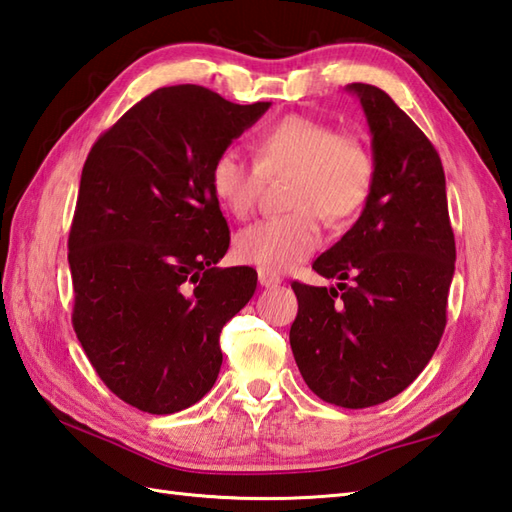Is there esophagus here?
<instances>
[{
  "mask_svg": "<svg viewBox=\"0 0 512 512\" xmlns=\"http://www.w3.org/2000/svg\"><path fill=\"white\" fill-rule=\"evenodd\" d=\"M257 279H259V284H262L264 288H277L281 284V277L279 275L270 273V270H264V268L257 270Z\"/></svg>",
  "mask_w": 512,
  "mask_h": 512,
  "instance_id": "obj_1",
  "label": "esophagus"
}]
</instances>
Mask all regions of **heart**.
Segmentation results:
<instances>
[{
	"label": "heart",
	"instance_id": "obj_1",
	"mask_svg": "<svg viewBox=\"0 0 512 512\" xmlns=\"http://www.w3.org/2000/svg\"><path fill=\"white\" fill-rule=\"evenodd\" d=\"M255 165L226 147L209 167V187L220 209L235 220L253 213L262 178L290 171V213L242 228L233 239L237 262L284 273L321 246L323 211L330 220L352 217L374 182V158L361 140L317 118L292 114L262 129L253 140Z\"/></svg>",
	"mask_w": 512,
	"mask_h": 512
}]
</instances>
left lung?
<instances>
[{"mask_svg":"<svg viewBox=\"0 0 512 512\" xmlns=\"http://www.w3.org/2000/svg\"><path fill=\"white\" fill-rule=\"evenodd\" d=\"M372 134L374 182L356 224L295 281L290 347L321 400L365 409L418 378L442 339L455 270L447 182L436 147L376 85L352 83Z\"/></svg>","mask_w":512,"mask_h":512,"instance_id":"obj_1","label":"left lung"}]
</instances>
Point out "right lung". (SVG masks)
I'll return each instance as SVG.
<instances>
[{
	"label": "right lung",
	"instance_id": "1",
	"mask_svg": "<svg viewBox=\"0 0 512 512\" xmlns=\"http://www.w3.org/2000/svg\"><path fill=\"white\" fill-rule=\"evenodd\" d=\"M268 107L160 88L85 160L68 239L72 325L103 383L140 411H182L215 385L220 332L255 295L253 268H217L231 233L209 167Z\"/></svg>",
	"mask_w": 512,
	"mask_h": 512
}]
</instances>
